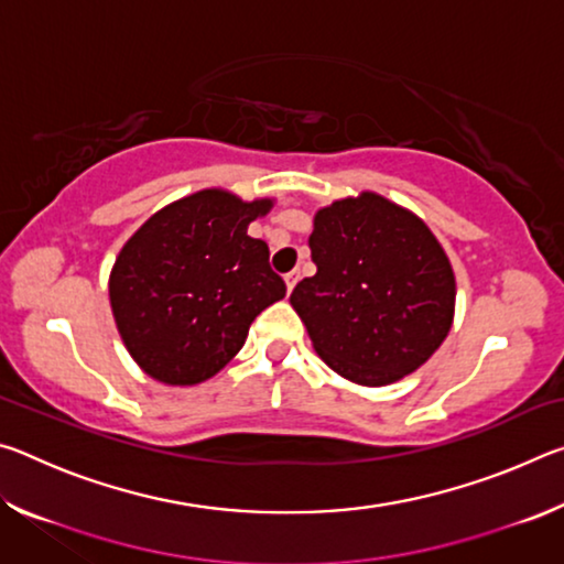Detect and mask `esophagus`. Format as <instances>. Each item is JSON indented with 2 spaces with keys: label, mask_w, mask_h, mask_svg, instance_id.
Masks as SVG:
<instances>
[{
  "label": "esophagus",
  "mask_w": 564,
  "mask_h": 564,
  "mask_svg": "<svg viewBox=\"0 0 564 564\" xmlns=\"http://www.w3.org/2000/svg\"><path fill=\"white\" fill-rule=\"evenodd\" d=\"M299 279H301V273H299V271L285 273V285H289V291H293V289H295V283H299Z\"/></svg>",
  "instance_id": "1"
}]
</instances>
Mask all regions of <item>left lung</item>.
Instances as JSON below:
<instances>
[{
	"mask_svg": "<svg viewBox=\"0 0 564 564\" xmlns=\"http://www.w3.org/2000/svg\"><path fill=\"white\" fill-rule=\"evenodd\" d=\"M308 243L318 271L291 305L338 376L388 386L433 356L453 323L455 275L417 216L366 191L321 208Z\"/></svg>",
	"mask_w": 564,
	"mask_h": 564,
	"instance_id": "left-lung-1",
	"label": "left lung"
}]
</instances>
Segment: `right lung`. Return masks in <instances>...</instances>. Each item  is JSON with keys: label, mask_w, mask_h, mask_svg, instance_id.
I'll return each mask as SVG.
<instances>
[{"label": "right lung", "mask_w": 564, "mask_h": 564, "mask_svg": "<svg viewBox=\"0 0 564 564\" xmlns=\"http://www.w3.org/2000/svg\"><path fill=\"white\" fill-rule=\"evenodd\" d=\"M271 202L206 188L161 208L121 248L109 281L129 352L151 378L194 386L243 348L256 316L285 295L248 224Z\"/></svg>", "instance_id": "obj_1"}]
</instances>
